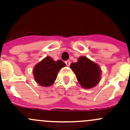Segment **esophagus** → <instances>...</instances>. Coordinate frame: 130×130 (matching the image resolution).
Here are the masks:
<instances>
[{"label":"esophagus","instance_id":"1","mask_svg":"<svg viewBox=\"0 0 130 130\" xmlns=\"http://www.w3.org/2000/svg\"><path fill=\"white\" fill-rule=\"evenodd\" d=\"M65 63H66V65H67V66H70V60L65 61Z\"/></svg>","mask_w":130,"mask_h":130}]
</instances>
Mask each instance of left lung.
<instances>
[{
	"mask_svg": "<svg viewBox=\"0 0 130 130\" xmlns=\"http://www.w3.org/2000/svg\"><path fill=\"white\" fill-rule=\"evenodd\" d=\"M70 69L83 88H93L101 80L102 70L99 65L84 56L79 57L76 62L72 63Z\"/></svg>",
	"mask_w": 130,
	"mask_h": 130,
	"instance_id": "obj_1",
	"label": "left lung"
}]
</instances>
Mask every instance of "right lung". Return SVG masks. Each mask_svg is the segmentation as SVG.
I'll return each instance as SVG.
<instances>
[{
    "label": "right lung",
    "mask_w": 130,
    "mask_h": 130,
    "mask_svg": "<svg viewBox=\"0 0 130 130\" xmlns=\"http://www.w3.org/2000/svg\"><path fill=\"white\" fill-rule=\"evenodd\" d=\"M65 67L66 64L61 60L55 61L52 57L47 56L34 67V79L42 87H50L55 81L59 70Z\"/></svg>",
    "instance_id": "obj_1"
}]
</instances>
